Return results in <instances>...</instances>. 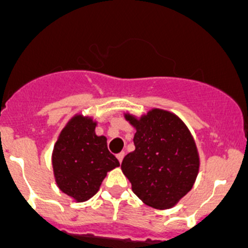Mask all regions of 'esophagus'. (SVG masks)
I'll return each mask as SVG.
<instances>
[{"mask_svg": "<svg viewBox=\"0 0 248 248\" xmlns=\"http://www.w3.org/2000/svg\"><path fill=\"white\" fill-rule=\"evenodd\" d=\"M124 157V152H120V154L117 155V159H119V161H120V163H121V162H122Z\"/></svg>", "mask_w": 248, "mask_h": 248, "instance_id": "obj_1", "label": "esophagus"}]
</instances>
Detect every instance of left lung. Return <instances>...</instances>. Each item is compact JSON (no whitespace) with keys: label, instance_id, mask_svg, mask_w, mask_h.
Listing matches in <instances>:
<instances>
[{"label":"left lung","instance_id":"left-lung-1","mask_svg":"<svg viewBox=\"0 0 248 248\" xmlns=\"http://www.w3.org/2000/svg\"><path fill=\"white\" fill-rule=\"evenodd\" d=\"M136 128V150L121 164L132 191L158 210L174 207L193 187L201 167L198 147L184 121L168 110L152 108L136 116L124 112Z\"/></svg>","mask_w":248,"mask_h":248}]
</instances>
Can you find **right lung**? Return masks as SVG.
<instances>
[{"instance_id": "right-lung-1", "label": "right lung", "mask_w": 248, "mask_h": 248, "mask_svg": "<svg viewBox=\"0 0 248 248\" xmlns=\"http://www.w3.org/2000/svg\"><path fill=\"white\" fill-rule=\"evenodd\" d=\"M97 124L93 116L77 112L60 132L52 150L55 182L76 202L91 199L108 171L120 167L108 150L107 137L96 134Z\"/></svg>"}]
</instances>
